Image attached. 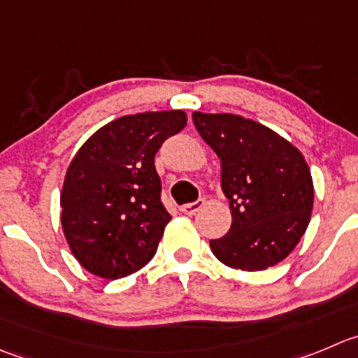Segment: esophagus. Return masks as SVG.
Returning <instances> with one entry per match:
<instances>
[{
	"label": "esophagus",
	"mask_w": 358,
	"mask_h": 358,
	"mask_svg": "<svg viewBox=\"0 0 358 358\" xmlns=\"http://www.w3.org/2000/svg\"><path fill=\"white\" fill-rule=\"evenodd\" d=\"M203 206H206V200L199 199V200H196V202H192V203H186V206H182L181 210L185 214H189V216H192V214L199 213V210L202 209Z\"/></svg>",
	"instance_id": "34e87169"
}]
</instances>
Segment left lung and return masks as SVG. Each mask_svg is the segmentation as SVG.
I'll list each match as a JSON object with an SVG mask.
<instances>
[{
    "label": "left lung",
    "instance_id": "8db88e82",
    "mask_svg": "<svg viewBox=\"0 0 358 358\" xmlns=\"http://www.w3.org/2000/svg\"><path fill=\"white\" fill-rule=\"evenodd\" d=\"M200 137L221 159V188L232 227L210 241L214 257L264 271L294 251L309 224L313 179L304 156L283 137L234 114H193Z\"/></svg>",
    "mask_w": 358,
    "mask_h": 358
}]
</instances>
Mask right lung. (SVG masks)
<instances>
[{
  "label": "right lung",
  "instance_id": "right-lung-1",
  "mask_svg": "<svg viewBox=\"0 0 358 358\" xmlns=\"http://www.w3.org/2000/svg\"><path fill=\"white\" fill-rule=\"evenodd\" d=\"M186 126L182 110L124 115L96 131L68 166L61 223L91 274L119 279L155 257L170 221L155 156Z\"/></svg>",
  "mask_w": 358,
  "mask_h": 358
}]
</instances>
